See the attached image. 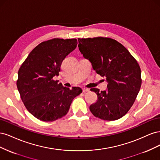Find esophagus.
Segmentation results:
<instances>
[{
	"label": "esophagus",
	"mask_w": 160,
	"mask_h": 160,
	"mask_svg": "<svg viewBox=\"0 0 160 160\" xmlns=\"http://www.w3.org/2000/svg\"><path fill=\"white\" fill-rule=\"evenodd\" d=\"M89 91V89L88 88H83V93H88Z\"/></svg>",
	"instance_id": "esophagus-1"
}]
</instances>
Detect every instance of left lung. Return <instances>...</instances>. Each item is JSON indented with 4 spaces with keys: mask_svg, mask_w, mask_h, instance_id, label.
Listing matches in <instances>:
<instances>
[{
    "mask_svg": "<svg viewBox=\"0 0 160 160\" xmlns=\"http://www.w3.org/2000/svg\"><path fill=\"white\" fill-rule=\"evenodd\" d=\"M79 49L98 74L105 77L108 89H91L98 101L90 105L96 118L106 121L120 119L132 107L142 85L141 69L123 45L108 37L78 38Z\"/></svg>",
    "mask_w": 160,
    "mask_h": 160,
    "instance_id": "1",
    "label": "left lung"
}]
</instances>
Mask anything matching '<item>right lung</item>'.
<instances>
[{"mask_svg":"<svg viewBox=\"0 0 160 160\" xmlns=\"http://www.w3.org/2000/svg\"><path fill=\"white\" fill-rule=\"evenodd\" d=\"M77 45L76 38H52L38 44L18 72L17 86L27 109L42 122H54L68 113L72 101L82 93L58 83L62 61Z\"/></svg>","mask_w":160,"mask_h":160,"instance_id":"obj_1","label":"right lung"}]
</instances>
